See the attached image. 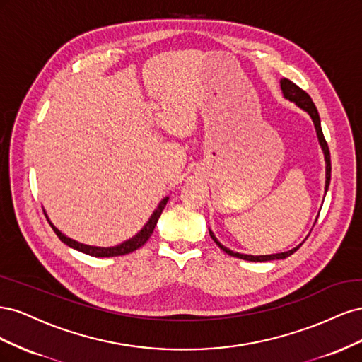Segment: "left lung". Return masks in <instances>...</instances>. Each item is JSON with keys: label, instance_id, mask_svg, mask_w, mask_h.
I'll use <instances>...</instances> for the list:
<instances>
[{"label": "left lung", "instance_id": "obj_1", "mask_svg": "<svg viewBox=\"0 0 362 362\" xmlns=\"http://www.w3.org/2000/svg\"><path fill=\"white\" fill-rule=\"evenodd\" d=\"M281 84V90H282V95L286 100L294 103L296 105H298L299 108H302L303 112H306L310 115V117L313 119L314 122V128H315V133H317V139H319V144H320V148L323 151V156H325V164H326V181H325V194L327 192V189H329V182H331V154H329V148H327V144L325 140V136H323V131H322V124H320V116H319V112H317V108L313 103V100L310 98V95L306 93L305 90H302L300 87L296 86L294 83H291L290 80L287 78H282L279 81ZM319 217V216H317ZM317 222V218H315ZM208 231H210V235L211 238L216 242V245L221 247L223 252H226L228 255L231 257H235V258H240V259H246V261H254V262H261V261H273V259H284L287 258L290 255H293L296 250H298L302 243L299 246H296L287 252H281V254H272V255H247V254H240V252H234L231 249H228L226 246H223L218 240L216 238V235L213 234V231L210 228H208Z\"/></svg>", "mask_w": 362, "mask_h": 362}]
</instances>
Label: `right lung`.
Here are the masks:
<instances>
[{"label": "right lung", "instance_id": "add662e5", "mask_svg": "<svg viewBox=\"0 0 362 362\" xmlns=\"http://www.w3.org/2000/svg\"><path fill=\"white\" fill-rule=\"evenodd\" d=\"M168 201H169V196H166V198L160 201V204L157 205L154 213L151 214L149 221L145 223V226L141 228L140 231H139L134 237H131V238L125 240V242H122L120 245L110 246V247L90 246V245H84V243L76 242V240H72V238H69L68 235H64V234L60 231V229H57L56 226H54L52 222L49 221V217L47 216V213H45V216H47V218H48V222H49L51 228L54 229V233L57 234V237L62 240V242H63L64 245H68L69 247H72V249H75V250H80V252H83V254H86V255L98 257V258H108V257L127 255V254H129V252H134L136 249L144 246V245L148 242V240H149V237L152 235V233H154V228H156V225H157V222H158V217L161 216V213H163V210H164V206H166Z\"/></svg>", "mask_w": 362, "mask_h": 362}]
</instances>
